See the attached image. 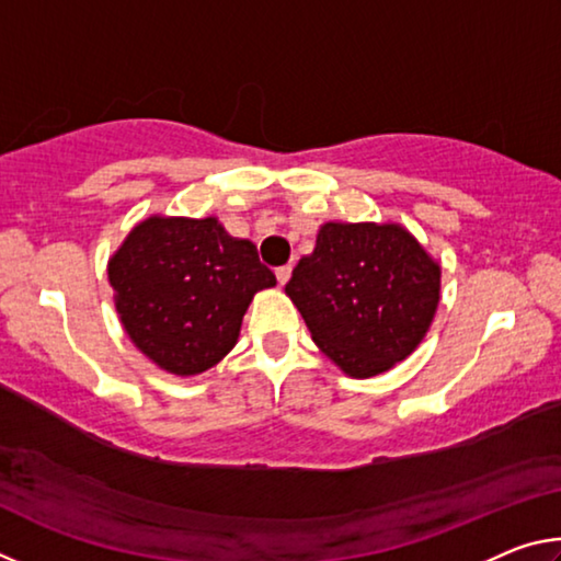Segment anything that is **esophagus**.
<instances>
[{
  "label": "esophagus",
  "instance_id": "esophagus-1",
  "mask_svg": "<svg viewBox=\"0 0 561 561\" xmlns=\"http://www.w3.org/2000/svg\"><path fill=\"white\" fill-rule=\"evenodd\" d=\"M274 274H277L279 287H284V284H287V282H289V277H291V267H279V270L274 272Z\"/></svg>",
  "mask_w": 561,
  "mask_h": 561
}]
</instances>
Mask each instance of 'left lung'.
<instances>
[{"instance_id":"1","label":"left lung","mask_w":561,"mask_h":561,"mask_svg":"<svg viewBox=\"0 0 561 561\" xmlns=\"http://www.w3.org/2000/svg\"><path fill=\"white\" fill-rule=\"evenodd\" d=\"M284 291L341 371L371 378L428 334L440 264L398 222H324Z\"/></svg>"}]
</instances>
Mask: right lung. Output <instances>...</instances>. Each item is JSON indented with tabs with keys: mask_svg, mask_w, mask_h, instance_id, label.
Listing matches in <instances>:
<instances>
[{
	"mask_svg": "<svg viewBox=\"0 0 561 561\" xmlns=\"http://www.w3.org/2000/svg\"><path fill=\"white\" fill-rule=\"evenodd\" d=\"M123 329L173 376H197L230 354L254 294L277 284L257 247L217 217L150 215L108 260Z\"/></svg>",
	"mask_w": 561,
	"mask_h": 561,
	"instance_id": "obj_1",
	"label": "right lung"
}]
</instances>
